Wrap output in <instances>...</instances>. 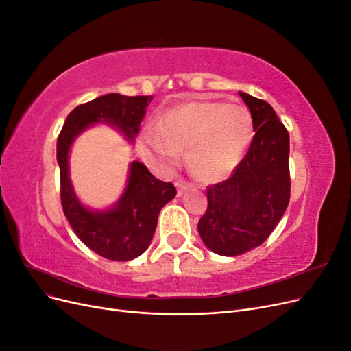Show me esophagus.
<instances>
[{
	"instance_id": "esophagus-1",
	"label": "esophagus",
	"mask_w": 351,
	"mask_h": 351,
	"mask_svg": "<svg viewBox=\"0 0 351 351\" xmlns=\"http://www.w3.org/2000/svg\"><path fill=\"white\" fill-rule=\"evenodd\" d=\"M177 187H178V196L180 195H183L184 192H186V183L183 182V180H178V182H177Z\"/></svg>"
}]
</instances>
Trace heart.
Instances as JSON below:
<instances>
[{"instance_id": "heart-1", "label": "heart", "mask_w": 351, "mask_h": 351, "mask_svg": "<svg viewBox=\"0 0 351 351\" xmlns=\"http://www.w3.org/2000/svg\"><path fill=\"white\" fill-rule=\"evenodd\" d=\"M253 139L249 110L240 104L195 101L165 111L139 136V151L151 165L171 169L187 147L193 171L205 180L232 173Z\"/></svg>"}]
</instances>
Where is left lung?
Wrapping results in <instances>:
<instances>
[{
  "instance_id": "8db88e82",
  "label": "left lung",
  "mask_w": 351,
  "mask_h": 351,
  "mask_svg": "<svg viewBox=\"0 0 351 351\" xmlns=\"http://www.w3.org/2000/svg\"><path fill=\"white\" fill-rule=\"evenodd\" d=\"M249 107L254 136L234 173L208 187L200 239L221 256L246 253L269 237L290 202V136L267 101L239 92Z\"/></svg>"
}]
</instances>
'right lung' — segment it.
<instances>
[{
  "mask_svg": "<svg viewBox=\"0 0 351 351\" xmlns=\"http://www.w3.org/2000/svg\"><path fill=\"white\" fill-rule=\"evenodd\" d=\"M152 97H124L108 93L74 108L62 125L57 141L61 205L76 236L99 256L125 262L149 247L161 209L173 200V183L154 177L145 164L133 161L121 197L110 209L93 210L82 205L69 174V154L76 137L88 127L105 123L134 141Z\"/></svg>",
  "mask_w": 351,
  "mask_h": 351,
  "instance_id": "right-lung-1",
  "label": "right lung"
}]
</instances>
